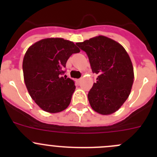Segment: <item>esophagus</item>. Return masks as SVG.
Instances as JSON below:
<instances>
[{
  "mask_svg": "<svg viewBox=\"0 0 157 157\" xmlns=\"http://www.w3.org/2000/svg\"><path fill=\"white\" fill-rule=\"evenodd\" d=\"M80 80H81V78H80V79H76V80H75L76 83H77V85H79V84H80Z\"/></svg>",
  "mask_w": 157,
  "mask_h": 157,
  "instance_id": "34e87169",
  "label": "esophagus"
}]
</instances>
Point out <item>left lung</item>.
I'll list each match as a JSON object with an SVG mask.
<instances>
[{
	"label": "left lung",
	"mask_w": 157,
	"mask_h": 157,
	"mask_svg": "<svg viewBox=\"0 0 157 157\" xmlns=\"http://www.w3.org/2000/svg\"><path fill=\"white\" fill-rule=\"evenodd\" d=\"M87 55L96 83L88 93L92 109L102 115L116 112L131 93L134 68L125 49L115 41L99 36L77 42Z\"/></svg>",
	"instance_id": "left-lung-1"
}]
</instances>
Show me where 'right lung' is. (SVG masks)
<instances>
[{"label": "right lung", "mask_w": 157, "mask_h": 157, "mask_svg": "<svg viewBox=\"0 0 157 157\" xmlns=\"http://www.w3.org/2000/svg\"><path fill=\"white\" fill-rule=\"evenodd\" d=\"M78 52L74 42L61 38L42 39L26 51L23 61L25 84L32 99L45 112H60L69 105L75 83L63 75L68 58Z\"/></svg>", "instance_id": "right-lung-1"}]
</instances>
